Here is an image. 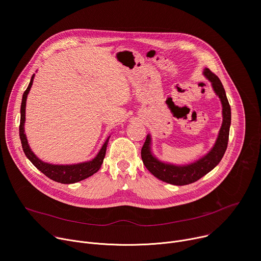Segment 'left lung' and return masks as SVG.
<instances>
[{
  "label": "left lung",
  "instance_id": "8db88e82",
  "mask_svg": "<svg viewBox=\"0 0 261 261\" xmlns=\"http://www.w3.org/2000/svg\"><path fill=\"white\" fill-rule=\"evenodd\" d=\"M203 75L211 82L216 95L222 104V126L218 137L211 151L200 159L186 165H175L159 160L152 152V138L147 134L145 142L141 148V159L146 167L157 178L175 186L192 184L214 169L225 154L229 138V128L231 124V110L226 97V93L219 77L208 68L203 70Z\"/></svg>",
  "mask_w": 261,
  "mask_h": 261
}]
</instances>
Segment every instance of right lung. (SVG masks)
<instances>
[{"instance_id": "obj_1", "label": "right lung", "mask_w": 261, "mask_h": 261, "mask_svg": "<svg viewBox=\"0 0 261 261\" xmlns=\"http://www.w3.org/2000/svg\"><path fill=\"white\" fill-rule=\"evenodd\" d=\"M35 74L31 79V82L24 91L22 95L21 100V106H20V125H19V137L22 145V150L24 152V155L27 158L34 164L35 167L38 168L42 173H44L47 177L50 179L61 182V184H74L81 181L85 178H88L89 176L96 173L104 160L105 153H106V147L109 140L110 135L106 138L105 142L103 143L100 151L96 155V157L90 161L82 162L77 164H50L47 162H44L37 157L28 143L27 135L24 133V122H25V104H27V98L28 94L32 88L33 81H34Z\"/></svg>"}]
</instances>
